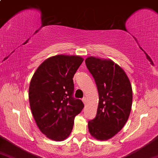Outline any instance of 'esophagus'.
Masks as SVG:
<instances>
[{
  "instance_id": "esophagus-1",
  "label": "esophagus",
  "mask_w": 158,
  "mask_h": 158,
  "mask_svg": "<svg viewBox=\"0 0 158 158\" xmlns=\"http://www.w3.org/2000/svg\"><path fill=\"white\" fill-rule=\"evenodd\" d=\"M82 102H83V103L85 104V105H86V103H87V99H86V98H83L82 99Z\"/></svg>"
}]
</instances>
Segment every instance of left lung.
I'll return each instance as SVG.
<instances>
[{
    "label": "left lung",
    "instance_id": "obj_1",
    "mask_svg": "<svg viewBox=\"0 0 158 158\" xmlns=\"http://www.w3.org/2000/svg\"><path fill=\"white\" fill-rule=\"evenodd\" d=\"M85 63L99 96L96 116L88 122V128L96 139L106 141L117 135L128 119L132 103L131 83L123 69L111 60L89 56Z\"/></svg>",
    "mask_w": 158,
    "mask_h": 158
}]
</instances>
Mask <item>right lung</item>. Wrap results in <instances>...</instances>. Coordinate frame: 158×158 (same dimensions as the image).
Listing matches in <instances>:
<instances>
[{"instance_id":"obj_1","label":"right lung","mask_w":158,"mask_h":158,"mask_svg":"<svg viewBox=\"0 0 158 158\" xmlns=\"http://www.w3.org/2000/svg\"><path fill=\"white\" fill-rule=\"evenodd\" d=\"M83 60L79 55H55L44 60L32 77L30 110L39 129L50 139H66L83 109L82 101L72 97L73 76Z\"/></svg>"}]
</instances>
